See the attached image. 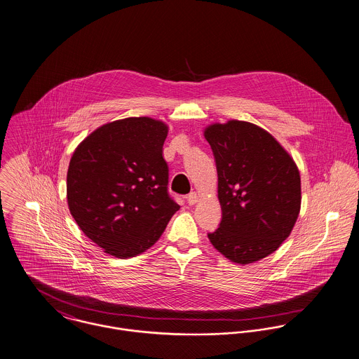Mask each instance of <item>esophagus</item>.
<instances>
[{"label":"esophagus","instance_id":"obj_1","mask_svg":"<svg viewBox=\"0 0 359 359\" xmlns=\"http://www.w3.org/2000/svg\"><path fill=\"white\" fill-rule=\"evenodd\" d=\"M187 200H188V204H189V205H195L196 203L200 200V197H198V195H197L196 192H192V194H189V195L187 196Z\"/></svg>","mask_w":359,"mask_h":359}]
</instances>
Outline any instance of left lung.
Returning <instances> with one entry per match:
<instances>
[{"mask_svg": "<svg viewBox=\"0 0 359 359\" xmlns=\"http://www.w3.org/2000/svg\"><path fill=\"white\" fill-rule=\"evenodd\" d=\"M218 172L219 228L208 234L229 261L250 264L287 240L300 212V174L288 151L259 126L231 119L204 129Z\"/></svg>", "mask_w": 359, "mask_h": 359, "instance_id": "left-lung-1", "label": "left lung"}]
</instances>
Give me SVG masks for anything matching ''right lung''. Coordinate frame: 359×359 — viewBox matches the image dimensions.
<instances>
[{
    "label": "right lung",
    "instance_id": "add662e5",
    "mask_svg": "<svg viewBox=\"0 0 359 359\" xmlns=\"http://www.w3.org/2000/svg\"><path fill=\"white\" fill-rule=\"evenodd\" d=\"M168 126L126 118L92 131L74 151L67 203L81 230L105 254L126 259L149 250L180 210L167 194Z\"/></svg>",
    "mask_w": 359,
    "mask_h": 359
}]
</instances>
